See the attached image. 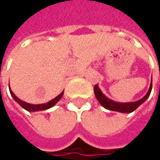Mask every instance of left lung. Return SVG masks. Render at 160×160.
<instances>
[{
	"instance_id": "left-lung-1",
	"label": "left lung",
	"mask_w": 160,
	"mask_h": 160,
	"mask_svg": "<svg viewBox=\"0 0 160 160\" xmlns=\"http://www.w3.org/2000/svg\"><path fill=\"white\" fill-rule=\"evenodd\" d=\"M94 90V94L95 97L97 99V101L100 103V105L102 107H104L106 109L111 110V111H117L120 112V113H132L137 108H139L143 103L146 101V99L149 97L150 92L152 91V80H151V83H150V87L148 92H146V94L144 95L143 98H141L138 101L135 102H129V103H121V102H116L113 101L111 99H109L108 96H106L103 92L101 91V89L99 88L98 84L94 85L93 87Z\"/></svg>"
}]
</instances>
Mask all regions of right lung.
I'll return each mask as SVG.
<instances>
[{
  "instance_id": "right-lung-1",
  "label": "right lung",
  "mask_w": 160,
  "mask_h": 160,
  "mask_svg": "<svg viewBox=\"0 0 160 160\" xmlns=\"http://www.w3.org/2000/svg\"><path fill=\"white\" fill-rule=\"evenodd\" d=\"M9 90H10V93H11V95L13 96V98L16 100V102L24 108V109H26L27 111L28 112H36V111H42V110H46V109H49V108H52L60 99H61V97L63 96V94H64V91L59 94V95H57L55 98H53L52 100H51V101H49L47 103H44V104H39V105H33V104H29V103H27V102H24V101H22V100H20L17 96H16V94L12 92V90L10 89V86H9Z\"/></svg>"
}]
</instances>
